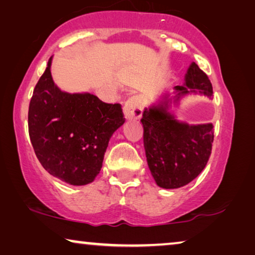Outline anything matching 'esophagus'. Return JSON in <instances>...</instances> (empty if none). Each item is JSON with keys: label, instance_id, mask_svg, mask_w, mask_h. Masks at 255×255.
Here are the masks:
<instances>
[{"label": "esophagus", "instance_id": "esophagus-1", "mask_svg": "<svg viewBox=\"0 0 255 255\" xmlns=\"http://www.w3.org/2000/svg\"><path fill=\"white\" fill-rule=\"evenodd\" d=\"M125 118L127 120H137L142 116V104L136 96L128 99L124 106Z\"/></svg>", "mask_w": 255, "mask_h": 255}]
</instances>
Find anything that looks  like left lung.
I'll list each match as a JSON object with an SVG mask.
<instances>
[{
    "label": "left lung",
    "instance_id": "1",
    "mask_svg": "<svg viewBox=\"0 0 255 255\" xmlns=\"http://www.w3.org/2000/svg\"><path fill=\"white\" fill-rule=\"evenodd\" d=\"M200 93L212 99V84L195 62L188 68L185 86H176L171 98L157 107L145 109L142 125L144 147L149 170L157 186L178 188L200 175L211 155L212 125L189 126L167 111L169 101L178 102L185 95Z\"/></svg>",
    "mask_w": 255,
    "mask_h": 255
}]
</instances>
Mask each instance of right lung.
I'll return each instance as SVG.
<instances>
[{
    "label": "right lung",
    "instance_id": "1",
    "mask_svg": "<svg viewBox=\"0 0 255 255\" xmlns=\"http://www.w3.org/2000/svg\"><path fill=\"white\" fill-rule=\"evenodd\" d=\"M51 59L34 88L28 131L35 154L55 178L75 186L99 175L109 140L121 125L119 103H104L92 94H68L55 86Z\"/></svg>",
    "mask_w": 255,
    "mask_h": 255
}]
</instances>
